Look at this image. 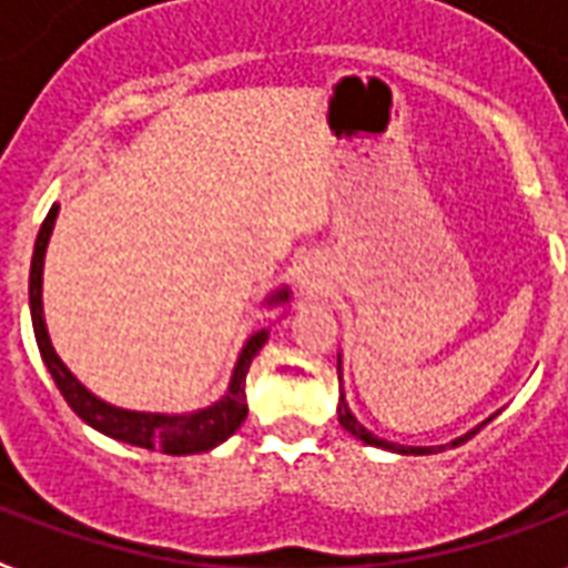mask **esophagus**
Listing matches in <instances>:
<instances>
[{
    "label": "esophagus",
    "instance_id": "obj_1",
    "mask_svg": "<svg viewBox=\"0 0 568 568\" xmlns=\"http://www.w3.org/2000/svg\"><path fill=\"white\" fill-rule=\"evenodd\" d=\"M293 275H296V287L305 300H317L324 296V284H326V268L324 260L317 254L302 256L300 263L293 266Z\"/></svg>",
    "mask_w": 568,
    "mask_h": 568
}]
</instances>
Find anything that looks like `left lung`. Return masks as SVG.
I'll return each mask as SVG.
<instances>
[{"mask_svg": "<svg viewBox=\"0 0 568 568\" xmlns=\"http://www.w3.org/2000/svg\"><path fill=\"white\" fill-rule=\"evenodd\" d=\"M342 372L345 369H342V354H338V408H335L338 424H342V429H347L351 436L357 438V442H363V445H372V448H381V450H390V454H405V457L412 454V457H424V454H438V450H445V448H459L463 442H469L475 433H481L484 426L490 424V420L499 415V412H496V415H490L478 426H471L469 433H463V436H457L454 442H448V445H396V442H387V438L375 436L372 429H366V426L359 424L357 415L351 412V405H347V399H345V381H342Z\"/></svg>", "mask_w": 568, "mask_h": 568, "instance_id": "obj_1", "label": "left lung"}]
</instances>
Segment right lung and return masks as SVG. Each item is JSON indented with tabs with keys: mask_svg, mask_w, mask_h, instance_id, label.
I'll use <instances>...</instances> for the list:
<instances>
[{
	"mask_svg": "<svg viewBox=\"0 0 568 568\" xmlns=\"http://www.w3.org/2000/svg\"><path fill=\"white\" fill-rule=\"evenodd\" d=\"M57 214H60V202H53L48 217L41 223L39 235H36L32 266H29V314H32V333H36V342H39L41 359H44V366L51 372L53 384L60 387L69 408L87 426L99 429L102 436L118 438L123 445H135V448L172 454V457L205 454V450H214L217 445H223L247 417L244 381H247V369L260 354V347L268 342L272 326H260L244 338L226 390L205 408H196V412H135V408H120V405L105 403L102 396H97L87 384L74 378L72 369L65 366L60 354H57V347L51 345V333H48V324H44L41 281H44V254H48V244H51ZM260 308L263 312H278V317L293 312V293H290L287 284L268 290L266 300L260 302Z\"/></svg>",
	"mask_w": 568,
	"mask_h": 568,
	"instance_id": "right-lung-1",
	"label": "right lung"
}]
</instances>
